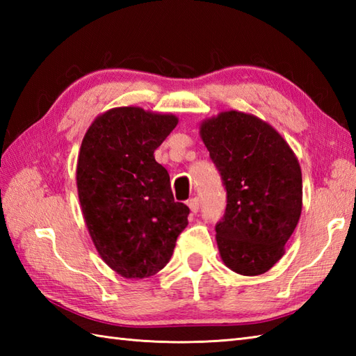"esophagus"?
I'll return each instance as SVG.
<instances>
[{
	"label": "esophagus",
	"mask_w": 356,
	"mask_h": 356,
	"mask_svg": "<svg viewBox=\"0 0 356 356\" xmlns=\"http://www.w3.org/2000/svg\"><path fill=\"white\" fill-rule=\"evenodd\" d=\"M188 207H190V209L193 211V213H197L199 211V207H200V202L197 197H193L188 200Z\"/></svg>",
	"instance_id": "esophagus-1"
}]
</instances>
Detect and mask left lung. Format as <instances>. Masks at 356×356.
I'll return each instance as SVG.
<instances>
[{"mask_svg":"<svg viewBox=\"0 0 356 356\" xmlns=\"http://www.w3.org/2000/svg\"><path fill=\"white\" fill-rule=\"evenodd\" d=\"M200 136L226 190L216 225L223 263L240 275H260L284 255L303 208L297 156L268 122L241 111L203 120Z\"/></svg>","mask_w":356,"mask_h":356,"instance_id":"8db88e82","label":"left lung"}]
</instances>
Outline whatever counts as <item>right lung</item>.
Listing matches in <instances>:
<instances>
[{
    "label": "right lung",
    "instance_id": "right-lung-1",
    "mask_svg": "<svg viewBox=\"0 0 356 356\" xmlns=\"http://www.w3.org/2000/svg\"><path fill=\"white\" fill-rule=\"evenodd\" d=\"M179 119L118 107L97 116L82 139L76 185L101 259L125 278L157 274L170 261L190 208L174 202L170 174L156 162Z\"/></svg>",
    "mask_w": 356,
    "mask_h": 356
}]
</instances>
